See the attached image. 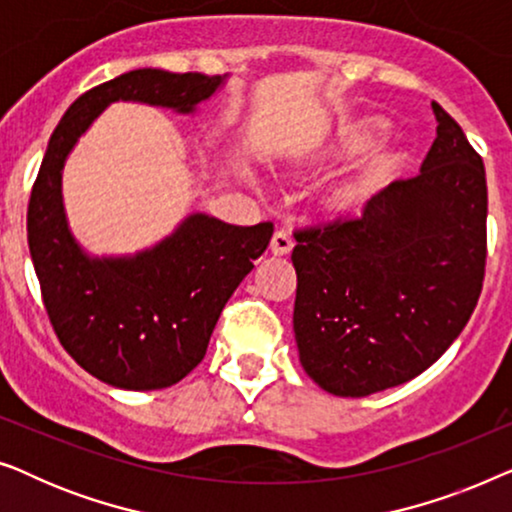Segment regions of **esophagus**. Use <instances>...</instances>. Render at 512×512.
<instances>
[{
  "mask_svg": "<svg viewBox=\"0 0 512 512\" xmlns=\"http://www.w3.org/2000/svg\"><path fill=\"white\" fill-rule=\"evenodd\" d=\"M293 237H291V233L289 230H277L275 235H272V242H270V251L275 256H284V254H289V251L293 249Z\"/></svg>",
  "mask_w": 512,
  "mask_h": 512,
  "instance_id": "1",
  "label": "esophagus"
}]
</instances>
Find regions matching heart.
I'll return each instance as SVG.
<instances>
[{
    "label": "heart",
    "instance_id": "obj_1",
    "mask_svg": "<svg viewBox=\"0 0 512 512\" xmlns=\"http://www.w3.org/2000/svg\"><path fill=\"white\" fill-rule=\"evenodd\" d=\"M387 130H389V123L380 116L361 118V121L347 125V128H342L338 135H335L331 146H328V153H335V156H338V153H356L387 135ZM363 188H366L363 186V181L349 179L338 188L335 200L345 207L354 205V202H359V198L363 195Z\"/></svg>",
    "mask_w": 512,
    "mask_h": 512
}]
</instances>
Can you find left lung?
Masks as SVG:
<instances>
[{
    "instance_id": "left-lung-1",
    "label": "left lung",
    "mask_w": 512,
    "mask_h": 512,
    "mask_svg": "<svg viewBox=\"0 0 512 512\" xmlns=\"http://www.w3.org/2000/svg\"><path fill=\"white\" fill-rule=\"evenodd\" d=\"M436 139L419 174L391 181L356 219L296 233L293 333L305 373L335 396L412 380L459 338L487 258L485 165L431 102Z\"/></svg>"
}]
</instances>
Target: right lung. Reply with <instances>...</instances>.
<instances>
[{"label":"right lung","instance_id":"right-lung-1","mask_svg":"<svg viewBox=\"0 0 512 512\" xmlns=\"http://www.w3.org/2000/svg\"><path fill=\"white\" fill-rule=\"evenodd\" d=\"M228 74L132 69L83 93L48 139L27 207V242L48 319L83 370L118 389L177 384L205 359L228 298L268 249L272 223L230 226L188 214L170 235L130 256H90L62 205V170L109 104L142 102L195 114Z\"/></svg>","mask_w":512,"mask_h":512}]
</instances>
